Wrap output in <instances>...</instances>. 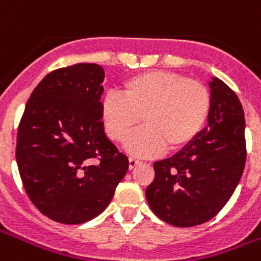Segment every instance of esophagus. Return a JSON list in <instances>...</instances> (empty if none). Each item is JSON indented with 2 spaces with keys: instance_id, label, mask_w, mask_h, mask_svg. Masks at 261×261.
<instances>
[{
  "instance_id": "esophagus-1",
  "label": "esophagus",
  "mask_w": 261,
  "mask_h": 261,
  "mask_svg": "<svg viewBox=\"0 0 261 261\" xmlns=\"http://www.w3.org/2000/svg\"><path fill=\"white\" fill-rule=\"evenodd\" d=\"M140 164H141V161H138V159L136 158L128 159V168H130V169H134L137 165H140Z\"/></svg>"
}]
</instances>
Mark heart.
<instances>
[{
	"mask_svg": "<svg viewBox=\"0 0 261 261\" xmlns=\"http://www.w3.org/2000/svg\"><path fill=\"white\" fill-rule=\"evenodd\" d=\"M211 112V92L201 81L170 71H149L133 76L117 93H109L102 106L108 137L124 142L138 156L181 149L196 138Z\"/></svg>",
	"mask_w": 261,
	"mask_h": 261,
	"instance_id": "1",
	"label": "heart"
}]
</instances>
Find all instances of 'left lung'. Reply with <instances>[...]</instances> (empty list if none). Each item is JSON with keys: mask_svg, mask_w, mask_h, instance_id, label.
<instances>
[{"mask_svg": "<svg viewBox=\"0 0 261 261\" xmlns=\"http://www.w3.org/2000/svg\"><path fill=\"white\" fill-rule=\"evenodd\" d=\"M208 128L172 158L153 164L145 196L153 214L173 226L204 224L224 208L246 164L245 114L239 97L213 78Z\"/></svg>", "mask_w": 261, "mask_h": 261, "instance_id": "8db88e82", "label": "left lung"}]
</instances>
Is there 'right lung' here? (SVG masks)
Listing matches in <instances>:
<instances>
[{"instance_id":"right-lung-1","label":"right lung","mask_w":261,"mask_h":261,"mask_svg":"<svg viewBox=\"0 0 261 261\" xmlns=\"http://www.w3.org/2000/svg\"><path fill=\"white\" fill-rule=\"evenodd\" d=\"M103 68L81 63L47 74L18 127L16 164L33 205L61 224L95 218L128 169L103 130Z\"/></svg>"}]
</instances>
